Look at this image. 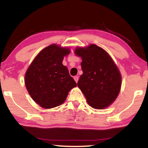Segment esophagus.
Here are the masks:
<instances>
[{
  "instance_id": "esophagus-1",
  "label": "esophagus",
  "mask_w": 148,
  "mask_h": 148,
  "mask_svg": "<svg viewBox=\"0 0 148 148\" xmlns=\"http://www.w3.org/2000/svg\"><path fill=\"white\" fill-rule=\"evenodd\" d=\"M74 79H75V81L76 82H77L78 79H79V77H78V76H75Z\"/></svg>"
}]
</instances>
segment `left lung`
I'll return each instance as SVG.
<instances>
[{
  "label": "left lung",
  "instance_id": "1",
  "mask_svg": "<svg viewBox=\"0 0 148 148\" xmlns=\"http://www.w3.org/2000/svg\"><path fill=\"white\" fill-rule=\"evenodd\" d=\"M75 53L82 58L83 74L77 86L91 107L103 109L109 106L120 92L121 76L109 54L95 45L77 47Z\"/></svg>",
  "mask_w": 148,
  "mask_h": 148
}]
</instances>
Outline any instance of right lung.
<instances>
[{
  "label": "right lung",
  "instance_id": "1",
  "mask_svg": "<svg viewBox=\"0 0 148 148\" xmlns=\"http://www.w3.org/2000/svg\"><path fill=\"white\" fill-rule=\"evenodd\" d=\"M69 48L51 45L41 51L27 69L25 83L29 94L44 108H52L63 103L69 92L77 86L62 64Z\"/></svg>",
  "mask_w": 148,
  "mask_h": 148
}]
</instances>
